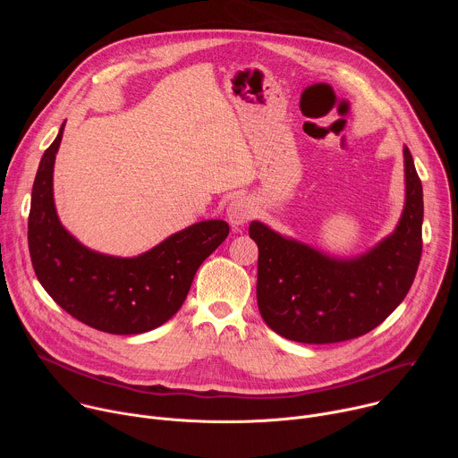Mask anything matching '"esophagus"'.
Instances as JSON below:
<instances>
[{
	"mask_svg": "<svg viewBox=\"0 0 458 458\" xmlns=\"http://www.w3.org/2000/svg\"><path fill=\"white\" fill-rule=\"evenodd\" d=\"M253 214H255L253 203L246 198L233 199L226 210V217L232 226H242L244 223H248L253 217Z\"/></svg>",
	"mask_w": 458,
	"mask_h": 458,
	"instance_id": "1",
	"label": "esophagus"
}]
</instances>
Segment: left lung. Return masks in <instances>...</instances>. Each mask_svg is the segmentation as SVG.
I'll return each mask as SVG.
<instances>
[{"label":"left lung","mask_w":458,"mask_h":458,"mask_svg":"<svg viewBox=\"0 0 458 458\" xmlns=\"http://www.w3.org/2000/svg\"><path fill=\"white\" fill-rule=\"evenodd\" d=\"M406 207L394 235L369 253L337 260L250 225L259 246L257 304L260 317L284 339L330 344L360 337L386 320L410 292L422 255V182L404 148Z\"/></svg>","instance_id":"left-lung-1"}]
</instances>
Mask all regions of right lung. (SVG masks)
<instances>
[{"label": "right lung", "instance_id": "obj_1", "mask_svg": "<svg viewBox=\"0 0 458 458\" xmlns=\"http://www.w3.org/2000/svg\"><path fill=\"white\" fill-rule=\"evenodd\" d=\"M63 126L45 150L29 214V250L38 281L74 318L114 335L150 332L182 306L203 260L228 237L225 221H203L150 251L121 259L81 246L57 219L52 170Z\"/></svg>", "mask_w": 458, "mask_h": 458}]
</instances>
